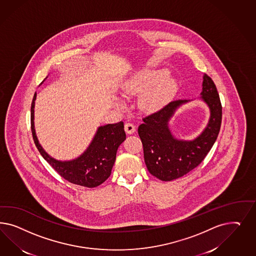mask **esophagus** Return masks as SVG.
<instances>
[{
  "label": "esophagus",
  "mask_w": 256,
  "mask_h": 256,
  "mask_svg": "<svg viewBox=\"0 0 256 256\" xmlns=\"http://www.w3.org/2000/svg\"><path fill=\"white\" fill-rule=\"evenodd\" d=\"M135 130H136L135 126L132 123H126L124 124V132H126L128 134H132L135 132Z\"/></svg>",
  "instance_id": "1"
}]
</instances>
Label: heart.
Masks as SVG:
<instances>
[{
    "mask_svg": "<svg viewBox=\"0 0 256 256\" xmlns=\"http://www.w3.org/2000/svg\"><path fill=\"white\" fill-rule=\"evenodd\" d=\"M169 71L160 70H142L130 74L121 84V91L124 96L140 94L139 107L146 112H154L163 108L178 89V80L168 76ZM117 106L122 102L116 98Z\"/></svg>",
    "mask_w": 256,
    "mask_h": 256,
    "instance_id": "1",
    "label": "heart"
}]
</instances>
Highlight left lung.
<instances>
[{
	"label": "left lung",
	"instance_id": "8db88e82",
	"mask_svg": "<svg viewBox=\"0 0 256 256\" xmlns=\"http://www.w3.org/2000/svg\"><path fill=\"white\" fill-rule=\"evenodd\" d=\"M199 100L210 110L206 128L194 139L176 138L170 130V121L178 108L190 100L172 101L155 114L144 118L138 133L144 146L148 170L162 181L182 178L204 160L217 140L222 124V104L217 88L211 78L202 76Z\"/></svg>",
	"mask_w": 256,
	"mask_h": 256
}]
</instances>
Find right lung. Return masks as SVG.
Returning a JSON list of instances; mask_svg holds the SVG:
<instances>
[{"mask_svg": "<svg viewBox=\"0 0 256 256\" xmlns=\"http://www.w3.org/2000/svg\"><path fill=\"white\" fill-rule=\"evenodd\" d=\"M36 94V92L32 101V133L41 156L62 178L73 184L86 188H94L101 185L110 176L116 160L117 149L126 140L124 123L121 121L116 124L98 126L90 144L82 154L70 160H59L46 153L36 136L34 128V104Z\"/></svg>", "mask_w": 256, "mask_h": 256, "instance_id": "obj_1", "label": "right lung"}]
</instances>
